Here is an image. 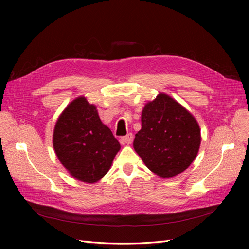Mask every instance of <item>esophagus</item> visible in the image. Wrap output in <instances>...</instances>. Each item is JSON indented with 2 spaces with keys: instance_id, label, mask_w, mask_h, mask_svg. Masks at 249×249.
<instances>
[{
  "instance_id": "1",
  "label": "esophagus",
  "mask_w": 249,
  "mask_h": 249,
  "mask_svg": "<svg viewBox=\"0 0 249 249\" xmlns=\"http://www.w3.org/2000/svg\"><path fill=\"white\" fill-rule=\"evenodd\" d=\"M133 142V135L130 133V134H127L126 136H124V137H122L120 138V143H122V144H126V145H129V144H131V143Z\"/></svg>"
}]
</instances>
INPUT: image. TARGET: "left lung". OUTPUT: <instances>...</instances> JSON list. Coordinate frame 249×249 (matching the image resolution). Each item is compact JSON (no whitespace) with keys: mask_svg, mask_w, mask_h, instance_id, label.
Here are the masks:
<instances>
[{"mask_svg":"<svg viewBox=\"0 0 249 249\" xmlns=\"http://www.w3.org/2000/svg\"><path fill=\"white\" fill-rule=\"evenodd\" d=\"M196 119L171 96L159 93L142 110L141 130L134 149L146 167L160 178H172L194 161L200 146Z\"/></svg>","mask_w":249,"mask_h":249,"instance_id":"left-lung-1","label":"left lung"}]
</instances>
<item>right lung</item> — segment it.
<instances>
[{
	"mask_svg": "<svg viewBox=\"0 0 249 249\" xmlns=\"http://www.w3.org/2000/svg\"><path fill=\"white\" fill-rule=\"evenodd\" d=\"M53 146L70 175L90 184L106 175L120 149L118 140L100 119L96 107L84 96L73 100L60 114Z\"/></svg>",
	"mask_w": 249,
	"mask_h": 249,
	"instance_id": "obj_1",
	"label": "right lung"
}]
</instances>
